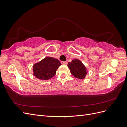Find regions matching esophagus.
I'll return each mask as SVG.
<instances>
[{
	"label": "esophagus",
	"mask_w": 127,
	"mask_h": 127,
	"mask_svg": "<svg viewBox=\"0 0 127 127\" xmlns=\"http://www.w3.org/2000/svg\"><path fill=\"white\" fill-rule=\"evenodd\" d=\"M61 64H67L66 61H61Z\"/></svg>",
	"instance_id": "obj_1"
}]
</instances>
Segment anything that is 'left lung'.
<instances>
[{
    "label": "left lung",
    "instance_id": "8db88e82",
    "mask_svg": "<svg viewBox=\"0 0 127 127\" xmlns=\"http://www.w3.org/2000/svg\"><path fill=\"white\" fill-rule=\"evenodd\" d=\"M68 66L71 74L77 78L83 79L87 74L86 68L79 60H72L71 63H68Z\"/></svg>",
    "mask_w": 127,
    "mask_h": 127
}]
</instances>
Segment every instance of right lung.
Segmentation results:
<instances>
[{
	"label": "right lung",
	"instance_id": "obj_1",
	"mask_svg": "<svg viewBox=\"0 0 127 127\" xmlns=\"http://www.w3.org/2000/svg\"><path fill=\"white\" fill-rule=\"evenodd\" d=\"M60 61L52 57H46L39 63L33 65L34 76L42 80H48L53 77L58 67Z\"/></svg>",
	"mask_w": 127,
	"mask_h": 127
}]
</instances>
